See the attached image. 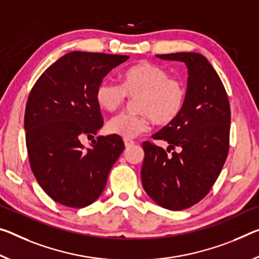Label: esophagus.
<instances>
[{
    "label": "esophagus",
    "instance_id": "1",
    "mask_svg": "<svg viewBox=\"0 0 259 259\" xmlns=\"http://www.w3.org/2000/svg\"><path fill=\"white\" fill-rule=\"evenodd\" d=\"M135 144L134 141H130V139H124V145L125 147H130Z\"/></svg>",
    "mask_w": 259,
    "mask_h": 259
}]
</instances>
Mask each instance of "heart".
<instances>
[{"mask_svg": "<svg viewBox=\"0 0 259 259\" xmlns=\"http://www.w3.org/2000/svg\"><path fill=\"white\" fill-rule=\"evenodd\" d=\"M121 80L122 85L102 80L96 91L98 105L109 112L122 107L128 97L139 98L136 109L141 114L121 113L108 121L106 129L115 136L133 139L149 131L152 120L160 125L170 124L186 106V83L158 64H135L122 73Z\"/></svg>", "mask_w": 259, "mask_h": 259, "instance_id": "b5f03b06", "label": "heart"}]
</instances>
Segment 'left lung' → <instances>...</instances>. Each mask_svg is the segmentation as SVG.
<instances>
[{
    "mask_svg": "<svg viewBox=\"0 0 259 259\" xmlns=\"http://www.w3.org/2000/svg\"><path fill=\"white\" fill-rule=\"evenodd\" d=\"M157 57L186 63L188 97L181 115L152 136L166 141L168 149L180 147V152L167 155L162 147L143 143L142 183L160 206L180 211L202 200L223 169L229 149L231 107L223 81L206 57L198 53Z\"/></svg>",
    "mask_w": 259,
    "mask_h": 259,
    "instance_id": "obj_1",
    "label": "left lung"
}]
</instances>
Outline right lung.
<instances>
[{
    "label": "right lung",
    "mask_w": 259,
    "mask_h": 259,
    "mask_svg": "<svg viewBox=\"0 0 259 259\" xmlns=\"http://www.w3.org/2000/svg\"><path fill=\"white\" fill-rule=\"evenodd\" d=\"M126 55L71 52L47 68L26 102L25 128L31 169L44 191L68 207H85L99 198L110 168L124 150L120 136L93 137L104 118L96 91Z\"/></svg>",
    "instance_id": "1"
}]
</instances>
